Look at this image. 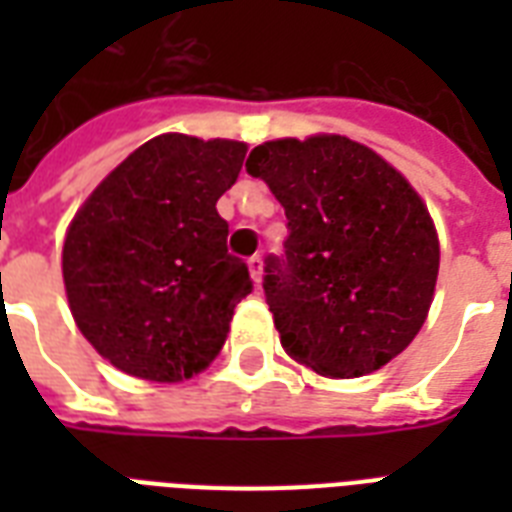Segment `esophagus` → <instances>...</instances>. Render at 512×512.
<instances>
[{
    "mask_svg": "<svg viewBox=\"0 0 512 512\" xmlns=\"http://www.w3.org/2000/svg\"><path fill=\"white\" fill-rule=\"evenodd\" d=\"M247 265H249V273H252V281L260 287V281H263V257L252 255L247 260Z\"/></svg>",
    "mask_w": 512,
    "mask_h": 512,
    "instance_id": "34e87169",
    "label": "esophagus"
}]
</instances>
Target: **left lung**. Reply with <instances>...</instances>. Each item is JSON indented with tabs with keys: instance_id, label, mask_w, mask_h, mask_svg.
Listing matches in <instances>:
<instances>
[{
	"instance_id": "8db88e82",
	"label": "left lung",
	"mask_w": 512,
	"mask_h": 512,
	"mask_svg": "<svg viewBox=\"0 0 512 512\" xmlns=\"http://www.w3.org/2000/svg\"><path fill=\"white\" fill-rule=\"evenodd\" d=\"M247 172L287 215L284 257L265 260V300L281 345L324 377L377 372L425 324L438 236L409 180L342 135L271 140Z\"/></svg>"
}]
</instances>
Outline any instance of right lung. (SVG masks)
<instances>
[{"label": "right lung", "mask_w": 512, "mask_h": 512, "mask_svg": "<svg viewBox=\"0 0 512 512\" xmlns=\"http://www.w3.org/2000/svg\"><path fill=\"white\" fill-rule=\"evenodd\" d=\"M247 146L167 132L132 151L68 225L63 281L76 327L116 369L188 380L220 353L252 292L217 199Z\"/></svg>", "instance_id": "add662e5"}]
</instances>
